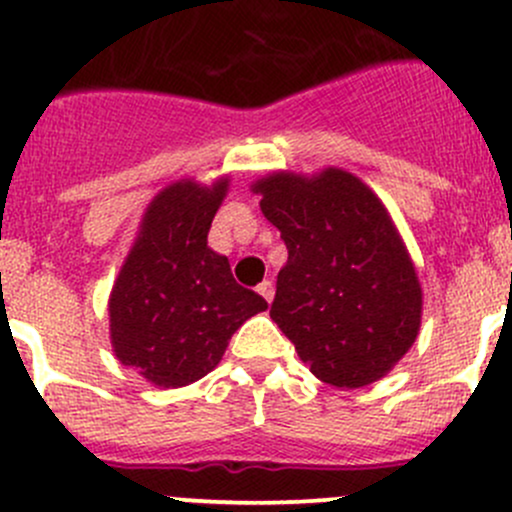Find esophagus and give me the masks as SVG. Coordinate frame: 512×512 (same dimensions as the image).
<instances>
[{"label": "esophagus", "mask_w": 512, "mask_h": 512, "mask_svg": "<svg viewBox=\"0 0 512 512\" xmlns=\"http://www.w3.org/2000/svg\"><path fill=\"white\" fill-rule=\"evenodd\" d=\"M257 292H260V297H265L267 304H270V301L274 299V284L270 282V279H265V282H262L260 287H257Z\"/></svg>", "instance_id": "1"}]
</instances>
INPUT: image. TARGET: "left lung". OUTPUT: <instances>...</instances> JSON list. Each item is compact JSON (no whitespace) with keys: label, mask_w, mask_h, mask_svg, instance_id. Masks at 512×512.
Segmentation results:
<instances>
[{"label":"left lung","mask_w":512,"mask_h":512,"mask_svg":"<svg viewBox=\"0 0 512 512\" xmlns=\"http://www.w3.org/2000/svg\"><path fill=\"white\" fill-rule=\"evenodd\" d=\"M252 191L287 245L270 316L299 358L348 390L390 373L419 333L422 284L383 201L336 166L274 171Z\"/></svg>","instance_id":"left-lung-1"}]
</instances>
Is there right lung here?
<instances>
[{
  "mask_svg": "<svg viewBox=\"0 0 512 512\" xmlns=\"http://www.w3.org/2000/svg\"><path fill=\"white\" fill-rule=\"evenodd\" d=\"M228 188L230 176H220L211 186L181 179L159 191L112 284V351L157 387L211 373L233 333L267 309L260 294L235 282L228 257L208 247Z\"/></svg>",
  "mask_w": 512,
  "mask_h": 512,
  "instance_id": "obj_1",
  "label": "right lung"
}]
</instances>
